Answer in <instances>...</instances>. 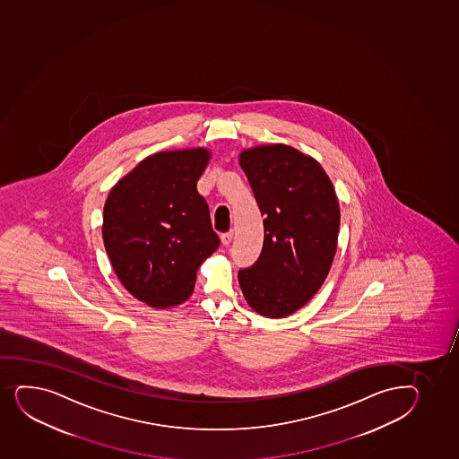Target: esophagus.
<instances>
[{"label": "esophagus", "instance_id": "obj_1", "mask_svg": "<svg viewBox=\"0 0 459 459\" xmlns=\"http://www.w3.org/2000/svg\"><path fill=\"white\" fill-rule=\"evenodd\" d=\"M233 239V230H229V232L221 233V242L224 246H229Z\"/></svg>", "mask_w": 459, "mask_h": 459}]
</instances>
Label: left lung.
<instances>
[{
	"label": "left lung",
	"instance_id": "8db88e82",
	"mask_svg": "<svg viewBox=\"0 0 459 459\" xmlns=\"http://www.w3.org/2000/svg\"><path fill=\"white\" fill-rule=\"evenodd\" d=\"M239 162L265 220L261 256L238 279L255 311L283 318L311 300L331 270L340 204L320 163L296 148H252Z\"/></svg>",
	"mask_w": 459,
	"mask_h": 459
}]
</instances>
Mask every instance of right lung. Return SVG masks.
I'll return each instance as SVG.
<instances>
[{
  "label": "right lung",
  "mask_w": 459,
  "mask_h": 459,
  "mask_svg": "<svg viewBox=\"0 0 459 459\" xmlns=\"http://www.w3.org/2000/svg\"><path fill=\"white\" fill-rule=\"evenodd\" d=\"M207 160L204 148L148 156L106 200L108 259L126 290L147 305L169 307L186 300L198 266L220 247L197 191Z\"/></svg>",
  "instance_id": "1"
}]
</instances>
